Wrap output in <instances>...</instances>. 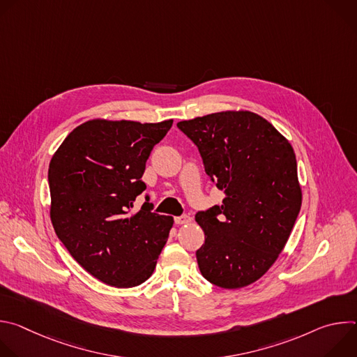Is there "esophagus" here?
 Masks as SVG:
<instances>
[{
    "instance_id": "34e87169",
    "label": "esophagus",
    "mask_w": 357,
    "mask_h": 357,
    "mask_svg": "<svg viewBox=\"0 0 357 357\" xmlns=\"http://www.w3.org/2000/svg\"><path fill=\"white\" fill-rule=\"evenodd\" d=\"M190 222H192V218L189 215H182V216L175 218L176 225H189Z\"/></svg>"
}]
</instances>
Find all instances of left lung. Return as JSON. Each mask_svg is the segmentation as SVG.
I'll list each match as a JSON object with an SVG mask.
<instances>
[{
	"label": "left lung",
	"mask_w": 357,
	"mask_h": 357,
	"mask_svg": "<svg viewBox=\"0 0 357 357\" xmlns=\"http://www.w3.org/2000/svg\"><path fill=\"white\" fill-rule=\"evenodd\" d=\"M176 126L226 195L220 206L195 216L205 231V244L196 251L199 270L220 288L250 285L275 263L301 211L294 149L251 112L213 113Z\"/></svg>",
	"instance_id": "8db88e82"
}]
</instances>
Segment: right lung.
I'll return each instance as SVG.
<instances>
[{
    "label": "right lung",
    "instance_id": "add662e5",
    "mask_svg": "<svg viewBox=\"0 0 357 357\" xmlns=\"http://www.w3.org/2000/svg\"><path fill=\"white\" fill-rule=\"evenodd\" d=\"M161 123L90 120L76 127L50 160V220L70 256L93 277L131 288L154 273L172 216L152 213L145 162L172 127Z\"/></svg>",
    "mask_w": 357,
    "mask_h": 357
}]
</instances>
